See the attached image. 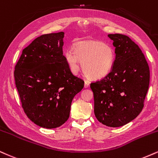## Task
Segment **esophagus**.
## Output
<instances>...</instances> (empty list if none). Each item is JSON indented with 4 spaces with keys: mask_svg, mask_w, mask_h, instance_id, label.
<instances>
[{
    "mask_svg": "<svg viewBox=\"0 0 158 158\" xmlns=\"http://www.w3.org/2000/svg\"><path fill=\"white\" fill-rule=\"evenodd\" d=\"M89 86V82L86 81H85V83H84V87H85V88H88Z\"/></svg>",
    "mask_w": 158,
    "mask_h": 158,
    "instance_id": "obj_1",
    "label": "esophagus"
}]
</instances>
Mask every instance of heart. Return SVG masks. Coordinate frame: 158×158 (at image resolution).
Here are the masks:
<instances>
[{"instance_id":"b5f03b06","label":"heart","mask_w":158,"mask_h":158,"mask_svg":"<svg viewBox=\"0 0 158 158\" xmlns=\"http://www.w3.org/2000/svg\"><path fill=\"white\" fill-rule=\"evenodd\" d=\"M65 58L72 72L79 71L81 61L85 75L99 80L112 70L114 52L110 46L100 40H77L73 44V49L66 50Z\"/></svg>"}]
</instances>
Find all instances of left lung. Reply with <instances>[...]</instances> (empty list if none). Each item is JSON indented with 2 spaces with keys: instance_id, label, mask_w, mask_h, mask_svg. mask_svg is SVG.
<instances>
[{
  "instance_id": "obj_1",
  "label": "left lung",
  "mask_w": 158,
  "mask_h": 158,
  "mask_svg": "<svg viewBox=\"0 0 158 158\" xmlns=\"http://www.w3.org/2000/svg\"><path fill=\"white\" fill-rule=\"evenodd\" d=\"M116 56L112 69L101 81L90 84L94 112L98 121L119 127L141 112L149 86L150 72L141 49L127 35L109 34Z\"/></svg>"
}]
</instances>
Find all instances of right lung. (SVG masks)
Masks as SVG:
<instances>
[{"instance_id":"obj_1","label":"right lung","mask_w":158,"mask_h":158,"mask_svg":"<svg viewBox=\"0 0 158 158\" xmlns=\"http://www.w3.org/2000/svg\"><path fill=\"white\" fill-rule=\"evenodd\" d=\"M64 32L43 35L22 52L14 72L24 112L39 127L54 129L68 120L72 100L84 86L63 54Z\"/></svg>"}]
</instances>
